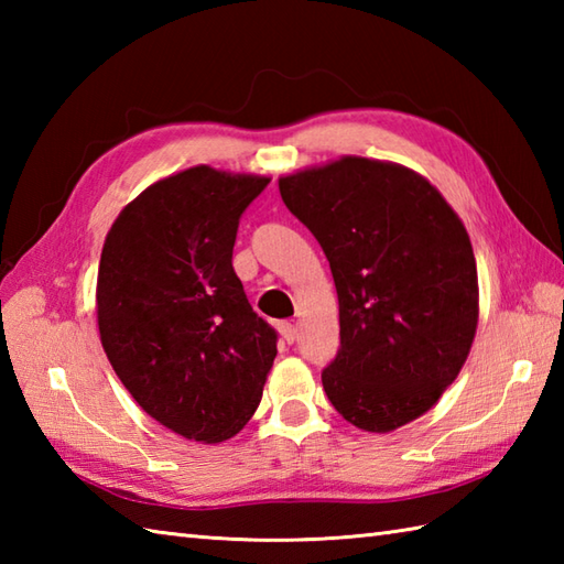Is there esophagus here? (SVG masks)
Segmentation results:
<instances>
[{"label":"esophagus","mask_w":564,"mask_h":564,"mask_svg":"<svg viewBox=\"0 0 564 564\" xmlns=\"http://www.w3.org/2000/svg\"><path fill=\"white\" fill-rule=\"evenodd\" d=\"M279 329H281V337H283L285 344H293L295 341L297 332H295V325H291V322H281Z\"/></svg>","instance_id":"esophagus-1"}]
</instances>
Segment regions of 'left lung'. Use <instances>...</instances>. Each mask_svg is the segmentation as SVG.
<instances>
[{
	"mask_svg": "<svg viewBox=\"0 0 564 564\" xmlns=\"http://www.w3.org/2000/svg\"><path fill=\"white\" fill-rule=\"evenodd\" d=\"M339 295L341 346L322 370L346 422L386 434L458 378L477 329V267L458 215L424 176L341 158L279 178Z\"/></svg>",
	"mask_w": 564,
	"mask_h": 564,
	"instance_id": "obj_1",
	"label": "left lung"
}]
</instances>
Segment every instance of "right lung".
Wrapping results in <instances>:
<instances>
[{
  "label": "right lung",
  "instance_id": "1",
  "mask_svg": "<svg viewBox=\"0 0 564 564\" xmlns=\"http://www.w3.org/2000/svg\"><path fill=\"white\" fill-rule=\"evenodd\" d=\"M269 182L191 166L142 191L106 235L104 351L142 410L188 441L235 436L273 366L279 334L232 269L239 218Z\"/></svg>",
  "mask_w": 564,
  "mask_h": 564
}]
</instances>
